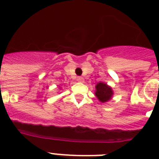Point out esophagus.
Masks as SVG:
<instances>
[{"instance_id": "34e87169", "label": "esophagus", "mask_w": 159, "mask_h": 159, "mask_svg": "<svg viewBox=\"0 0 159 159\" xmlns=\"http://www.w3.org/2000/svg\"><path fill=\"white\" fill-rule=\"evenodd\" d=\"M77 81H79V82H84V78H83V77H81V76H78L77 77Z\"/></svg>"}]
</instances>
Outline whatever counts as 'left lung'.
<instances>
[{
    "instance_id": "left-lung-1",
    "label": "left lung",
    "mask_w": 159,
    "mask_h": 159,
    "mask_svg": "<svg viewBox=\"0 0 159 159\" xmlns=\"http://www.w3.org/2000/svg\"><path fill=\"white\" fill-rule=\"evenodd\" d=\"M95 96L101 102H106L111 99L113 95V90L105 83L99 82L95 86Z\"/></svg>"
}]
</instances>
